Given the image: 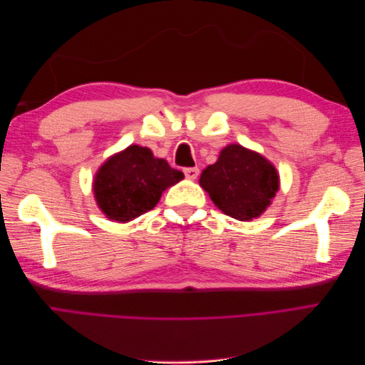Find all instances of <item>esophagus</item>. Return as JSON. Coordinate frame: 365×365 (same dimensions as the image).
I'll return each mask as SVG.
<instances>
[{"instance_id":"34e87169","label":"esophagus","mask_w":365,"mask_h":365,"mask_svg":"<svg viewBox=\"0 0 365 365\" xmlns=\"http://www.w3.org/2000/svg\"><path fill=\"white\" fill-rule=\"evenodd\" d=\"M184 175L187 180H196L197 175H200V169L197 168H187L184 169Z\"/></svg>"}]
</instances>
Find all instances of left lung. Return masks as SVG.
I'll return each instance as SVG.
<instances>
[{
	"instance_id": "left-lung-1",
	"label": "left lung",
	"mask_w": 365,
	"mask_h": 365,
	"mask_svg": "<svg viewBox=\"0 0 365 365\" xmlns=\"http://www.w3.org/2000/svg\"><path fill=\"white\" fill-rule=\"evenodd\" d=\"M200 184L217 208L237 220L259 217L279 192V173L260 153L228 145L215 164L202 170Z\"/></svg>"
}]
</instances>
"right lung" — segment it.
<instances>
[{"label": "right lung", "mask_w": 365, "mask_h": 365, "mask_svg": "<svg viewBox=\"0 0 365 365\" xmlns=\"http://www.w3.org/2000/svg\"><path fill=\"white\" fill-rule=\"evenodd\" d=\"M182 178V172L153 157L150 149L132 145L102 164L93 190L108 219L129 222L155 207L163 192Z\"/></svg>", "instance_id": "right-lung-1"}]
</instances>
